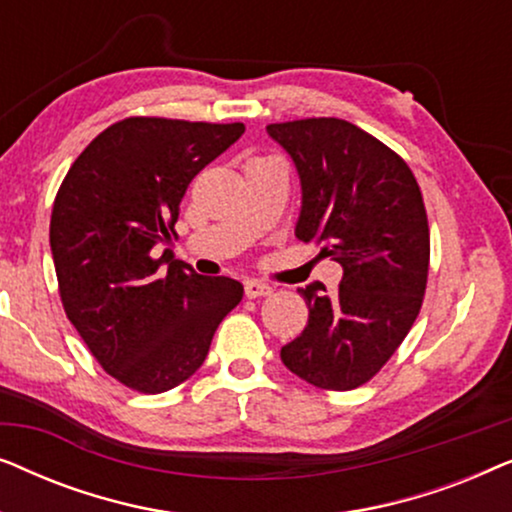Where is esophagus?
Masks as SVG:
<instances>
[{"mask_svg":"<svg viewBox=\"0 0 512 512\" xmlns=\"http://www.w3.org/2000/svg\"><path fill=\"white\" fill-rule=\"evenodd\" d=\"M244 293H247V298H263V296H270L272 286L265 282H258V279H247V282H244Z\"/></svg>","mask_w":512,"mask_h":512,"instance_id":"obj_1","label":"esophagus"}]
</instances>
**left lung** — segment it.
Returning <instances> with one entry per match:
<instances>
[{
  "label": "left lung",
  "instance_id": "left-lung-1",
  "mask_svg": "<svg viewBox=\"0 0 512 512\" xmlns=\"http://www.w3.org/2000/svg\"><path fill=\"white\" fill-rule=\"evenodd\" d=\"M303 186L296 235L342 265V282L300 289L307 326L282 347L284 366L319 389L349 391L380 373L424 303L431 235L408 163L342 118L270 123Z\"/></svg>",
  "mask_w": 512,
  "mask_h": 512
}]
</instances>
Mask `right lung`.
I'll list each match as a JSON object with an SVG mask.
<instances>
[{
  "label": "right lung",
  "mask_w": 512,
  "mask_h": 512,
  "mask_svg": "<svg viewBox=\"0 0 512 512\" xmlns=\"http://www.w3.org/2000/svg\"><path fill=\"white\" fill-rule=\"evenodd\" d=\"M244 123L130 116L102 130L62 179L51 251L67 319L97 363L139 394H160L202 366L242 300L230 277H202L170 254L188 184L242 137Z\"/></svg>",
  "instance_id": "add662e5"
}]
</instances>
